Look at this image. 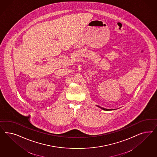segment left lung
<instances>
[{
	"mask_svg": "<svg viewBox=\"0 0 157 157\" xmlns=\"http://www.w3.org/2000/svg\"><path fill=\"white\" fill-rule=\"evenodd\" d=\"M97 107H98V108H101V109L104 110H115V109H105V108H102V107H101L100 106H98V105H96Z\"/></svg>",
	"mask_w": 157,
	"mask_h": 157,
	"instance_id": "left-lung-1",
	"label": "left lung"
}]
</instances>
